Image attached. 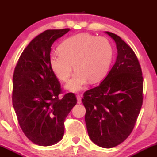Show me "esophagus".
<instances>
[{"label": "esophagus", "mask_w": 157, "mask_h": 157, "mask_svg": "<svg viewBox=\"0 0 157 157\" xmlns=\"http://www.w3.org/2000/svg\"><path fill=\"white\" fill-rule=\"evenodd\" d=\"M77 103L80 104L82 102V100H81V96L80 95H77Z\"/></svg>", "instance_id": "obj_1"}]
</instances>
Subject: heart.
Returning <instances> with one entry per match:
<instances>
[{"label":"heart","instance_id":"1","mask_svg":"<svg viewBox=\"0 0 157 157\" xmlns=\"http://www.w3.org/2000/svg\"><path fill=\"white\" fill-rule=\"evenodd\" d=\"M59 52L50 55L52 72L63 82L68 80L66 89L77 92L83 89L89 80L100 81L105 75L112 60V48L105 37L82 33L70 37L60 44Z\"/></svg>","mask_w":157,"mask_h":157}]
</instances>
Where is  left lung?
<instances>
[{
    "label": "left lung",
    "mask_w": 157,
    "mask_h": 157,
    "mask_svg": "<svg viewBox=\"0 0 157 157\" xmlns=\"http://www.w3.org/2000/svg\"><path fill=\"white\" fill-rule=\"evenodd\" d=\"M105 33L116 44V62L101 83L84 93L82 102L91 140L111 148L125 141L134 129L143 100V77L132 48L118 35Z\"/></svg>",
    "instance_id": "8db88e82"
}]
</instances>
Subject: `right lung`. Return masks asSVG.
<instances>
[{"label":"right lung","instance_id":"right-lung-1","mask_svg":"<svg viewBox=\"0 0 157 157\" xmlns=\"http://www.w3.org/2000/svg\"><path fill=\"white\" fill-rule=\"evenodd\" d=\"M69 29L46 30L23 50L13 75L12 105L26 137L49 146L62 140L64 121L77 104L73 93L59 98L60 83L49 66L51 47Z\"/></svg>","mask_w":157,"mask_h":157}]
</instances>
